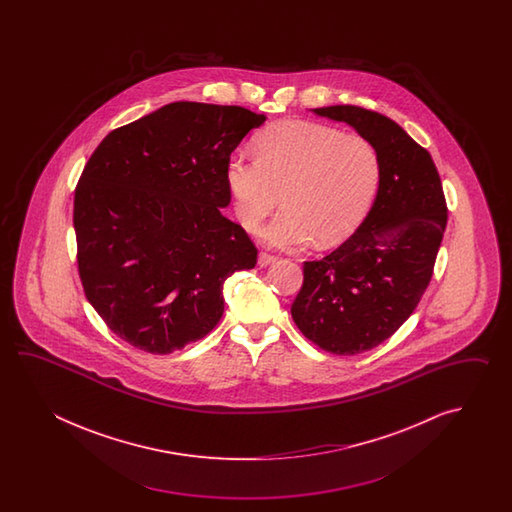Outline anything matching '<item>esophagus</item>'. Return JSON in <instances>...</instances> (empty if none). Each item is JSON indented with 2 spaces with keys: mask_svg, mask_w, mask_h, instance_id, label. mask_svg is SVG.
<instances>
[{
  "mask_svg": "<svg viewBox=\"0 0 512 512\" xmlns=\"http://www.w3.org/2000/svg\"><path fill=\"white\" fill-rule=\"evenodd\" d=\"M274 261H276V258L271 256V254H267V252H260V254H258V265H260V267H269Z\"/></svg>",
  "mask_w": 512,
  "mask_h": 512,
  "instance_id": "1",
  "label": "esophagus"
}]
</instances>
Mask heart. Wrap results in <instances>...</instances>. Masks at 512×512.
Listing matches in <instances>:
<instances>
[{
    "mask_svg": "<svg viewBox=\"0 0 512 512\" xmlns=\"http://www.w3.org/2000/svg\"><path fill=\"white\" fill-rule=\"evenodd\" d=\"M258 157L232 155L225 168L234 210L247 230L280 203L282 212L261 230L278 249H298L315 238L333 247L359 229L379 190L381 163L360 135L307 120H283L256 139Z\"/></svg>",
    "mask_w": 512,
    "mask_h": 512,
    "instance_id": "obj_1",
    "label": "heart"
}]
</instances>
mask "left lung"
I'll list each match as a JSON object with an SVG mask.
<instances>
[{
	"instance_id": "1",
	"label": "left lung",
	"mask_w": 512,
	"mask_h": 512,
	"mask_svg": "<svg viewBox=\"0 0 512 512\" xmlns=\"http://www.w3.org/2000/svg\"><path fill=\"white\" fill-rule=\"evenodd\" d=\"M313 111L375 146L381 181L357 232L326 258L305 261L291 315L318 348L357 355L392 337L419 304L445 232V196L430 153L397 122L359 106Z\"/></svg>"
}]
</instances>
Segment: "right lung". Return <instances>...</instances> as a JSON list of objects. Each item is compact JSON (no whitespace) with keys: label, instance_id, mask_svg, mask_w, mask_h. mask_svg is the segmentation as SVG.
Returning <instances> with one entry per match:
<instances>
[{"label":"right lung","instance_id":"add662e5","mask_svg":"<svg viewBox=\"0 0 512 512\" xmlns=\"http://www.w3.org/2000/svg\"><path fill=\"white\" fill-rule=\"evenodd\" d=\"M265 115L174 102L111 131L75 192L78 272L89 304L117 337L153 355L218 326L223 283L258 251L230 205L225 168Z\"/></svg>","mask_w":512,"mask_h":512}]
</instances>
